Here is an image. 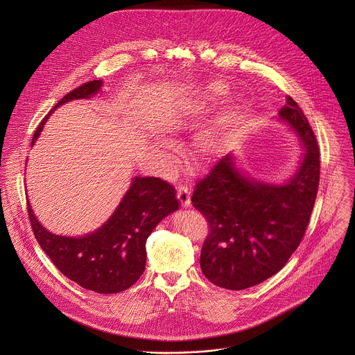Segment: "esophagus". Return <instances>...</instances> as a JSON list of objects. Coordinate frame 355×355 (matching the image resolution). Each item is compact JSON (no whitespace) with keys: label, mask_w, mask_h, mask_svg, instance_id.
I'll return each mask as SVG.
<instances>
[{"label":"esophagus","mask_w":355,"mask_h":355,"mask_svg":"<svg viewBox=\"0 0 355 355\" xmlns=\"http://www.w3.org/2000/svg\"><path fill=\"white\" fill-rule=\"evenodd\" d=\"M177 196H178V200L181 202V205H182L184 208L191 207V192H189L188 187L180 185V187L177 188Z\"/></svg>","instance_id":"obj_1"}]
</instances>
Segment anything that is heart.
<instances>
[{"label": "heart", "instance_id": "1", "mask_svg": "<svg viewBox=\"0 0 355 355\" xmlns=\"http://www.w3.org/2000/svg\"><path fill=\"white\" fill-rule=\"evenodd\" d=\"M205 91L212 98L220 96L226 92L225 85L220 83L209 84ZM233 119H234V112L229 111L219 119L218 125L200 130V133L195 139V155L198 156V159L207 160L216 153L220 146L223 130L233 122Z\"/></svg>", "mask_w": 355, "mask_h": 355}]
</instances>
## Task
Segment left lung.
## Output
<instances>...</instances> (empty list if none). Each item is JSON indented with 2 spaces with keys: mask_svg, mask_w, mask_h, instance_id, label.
I'll use <instances>...</instances> for the list:
<instances>
[{
  "mask_svg": "<svg viewBox=\"0 0 355 355\" xmlns=\"http://www.w3.org/2000/svg\"><path fill=\"white\" fill-rule=\"evenodd\" d=\"M278 119L303 147L289 180L274 184L248 177L226 155L195 185L192 205L211 226L200 251V270L220 288L240 291L268 279L286 264L306 232L319 187V146L291 96Z\"/></svg>",
  "mask_w": 355,
  "mask_h": 355,
  "instance_id": "left-lung-1",
  "label": "left lung"
}]
</instances>
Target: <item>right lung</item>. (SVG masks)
Wrapping results in <instances>:
<instances>
[{
    "instance_id": "right-lung-1",
    "label": "right lung",
    "mask_w": 355,
    "mask_h": 355,
    "mask_svg": "<svg viewBox=\"0 0 355 355\" xmlns=\"http://www.w3.org/2000/svg\"><path fill=\"white\" fill-rule=\"evenodd\" d=\"M103 80L88 81L63 96L36 129L32 146L58 107L98 94ZM180 208L175 188L156 177H135L111 218L96 230L77 237L49 232L28 200V215L42 250L69 279L98 293L130 288L146 268V240L155 227Z\"/></svg>"
}]
</instances>
